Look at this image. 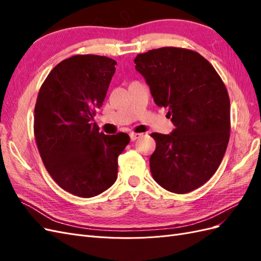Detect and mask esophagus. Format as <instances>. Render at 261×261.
I'll return each instance as SVG.
<instances>
[{
  "instance_id": "obj_1",
  "label": "esophagus",
  "mask_w": 261,
  "mask_h": 261,
  "mask_svg": "<svg viewBox=\"0 0 261 261\" xmlns=\"http://www.w3.org/2000/svg\"><path fill=\"white\" fill-rule=\"evenodd\" d=\"M141 136V134H137V133H130L129 134V137L132 141H135L136 139H138Z\"/></svg>"
}]
</instances>
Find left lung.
Returning a JSON list of instances; mask_svg holds the SVG:
<instances>
[{"label":"left lung","instance_id":"left-lung-1","mask_svg":"<svg viewBox=\"0 0 261 261\" xmlns=\"http://www.w3.org/2000/svg\"><path fill=\"white\" fill-rule=\"evenodd\" d=\"M136 69L145 77L156 106L168 108L175 128L153 133L150 170L169 192L186 194L216 173L230 139V98L224 83L199 53L164 46L138 54Z\"/></svg>","mask_w":261,"mask_h":261}]
</instances>
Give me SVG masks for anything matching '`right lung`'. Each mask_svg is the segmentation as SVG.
I'll use <instances>...</instances> for the list:
<instances>
[{"label":"right lung","instance_id":"obj_1","mask_svg":"<svg viewBox=\"0 0 261 261\" xmlns=\"http://www.w3.org/2000/svg\"><path fill=\"white\" fill-rule=\"evenodd\" d=\"M115 65L94 54L63 60L41 85L35 106L34 133L46 171L64 191L84 198L114 184L117 158L129 143L127 134L105 135L91 123Z\"/></svg>","mask_w":261,"mask_h":261}]
</instances>
